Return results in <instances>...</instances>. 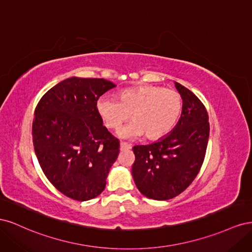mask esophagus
<instances>
[{"mask_svg":"<svg viewBox=\"0 0 252 252\" xmlns=\"http://www.w3.org/2000/svg\"><path fill=\"white\" fill-rule=\"evenodd\" d=\"M130 148H131L130 145H128V144H126V143H121V144H120V149H121L122 151H125V150L130 149Z\"/></svg>","mask_w":252,"mask_h":252,"instance_id":"34e87169","label":"esophagus"}]
</instances>
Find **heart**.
Returning <instances> with one entry per match:
<instances>
[{
    "instance_id": "b5f03b06",
    "label": "heart",
    "mask_w": 252,
    "mask_h": 252,
    "mask_svg": "<svg viewBox=\"0 0 252 252\" xmlns=\"http://www.w3.org/2000/svg\"><path fill=\"white\" fill-rule=\"evenodd\" d=\"M96 110L106 127L112 130H118L130 116L132 122L119 133L122 139L133 140L146 134L149 140H158L178 124L183 100L172 89L140 86L121 91L117 101L101 97L96 102Z\"/></svg>"
}]
</instances>
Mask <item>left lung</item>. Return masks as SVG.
<instances>
[{
	"label": "left lung",
	"mask_w": 252,
	"mask_h": 252,
	"mask_svg": "<svg viewBox=\"0 0 252 252\" xmlns=\"http://www.w3.org/2000/svg\"><path fill=\"white\" fill-rule=\"evenodd\" d=\"M183 100L178 124L163 138L132 148V178L140 192L152 200L179 195L199 173L209 139L208 113L191 91L174 82Z\"/></svg>",
	"instance_id": "left-lung-1"
}]
</instances>
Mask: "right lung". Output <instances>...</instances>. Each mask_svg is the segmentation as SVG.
<instances>
[{"label":"right lung","instance_id":"add662e5","mask_svg":"<svg viewBox=\"0 0 252 252\" xmlns=\"http://www.w3.org/2000/svg\"><path fill=\"white\" fill-rule=\"evenodd\" d=\"M114 87L104 79L68 78L49 89L35 108L37 161L51 184L75 201L102 193L119 156L120 142L96 110L98 97Z\"/></svg>","mask_w":252,"mask_h":252}]
</instances>
